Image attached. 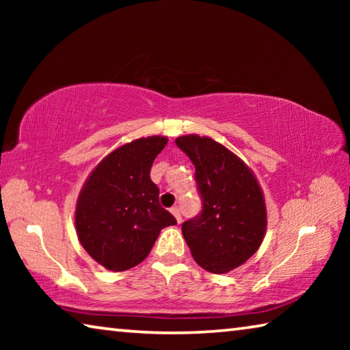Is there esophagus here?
Wrapping results in <instances>:
<instances>
[{
	"label": "esophagus",
	"mask_w": 350,
	"mask_h": 350,
	"mask_svg": "<svg viewBox=\"0 0 350 350\" xmlns=\"http://www.w3.org/2000/svg\"><path fill=\"white\" fill-rule=\"evenodd\" d=\"M171 213H173V216L176 217V221L177 222H182V216H180V210L177 208V206H173V208H171Z\"/></svg>",
	"instance_id": "34e87169"
}]
</instances>
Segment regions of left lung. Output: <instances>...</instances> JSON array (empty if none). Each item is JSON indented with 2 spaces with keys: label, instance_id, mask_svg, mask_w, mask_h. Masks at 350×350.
I'll return each instance as SVG.
<instances>
[{
  "label": "left lung",
  "instance_id": "8db88e82",
  "mask_svg": "<svg viewBox=\"0 0 350 350\" xmlns=\"http://www.w3.org/2000/svg\"><path fill=\"white\" fill-rule=\"evenodd\" d=\"M176 145L193 162L202 211L182 224L200 267L227 273L250 259L264 239L267 210L262 189L241 159L210 137L182 135Z\"/></svg>",
  "mask_w": 350,
  "mask_h": 350
}]
</instances>
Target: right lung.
Listing matches in <instances>:
<instances>
[{"instance_id": "obj_1", "label": "right lung", "mask_w": 350, "mask_h": 350, "mask_svg": "<svg viewBox=\"0 0 350 350\" xmlns=\"http://www.w3.org/2000/svg\"><path fill=\"white\" fill-rule=\"evenodd\" d=\"M167 144V137L151 135L122 145L94 168L81 188L77 236L105 269L135 267L150 254L161 230L177 224L159 204V188L150 177L154 159Z\"/></svg>"}]
</instances>
